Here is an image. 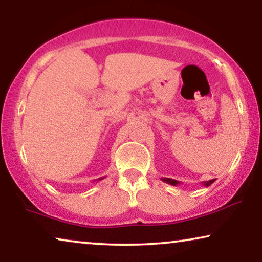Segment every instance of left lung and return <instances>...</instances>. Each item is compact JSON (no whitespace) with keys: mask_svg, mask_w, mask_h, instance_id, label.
I'll use <instances>...</instances> for the list:
<instances>
[{"mask_svg":"<svg viewBox=\"0 0 262 262\" xmlns=\"http://www.w3.org/2000/svg\"><path fill=\"white\" fill-rule=\"evenodd\" d=\"M161 180L163 181V182H165V183H168V184H171V185H177V184H180V182L178 181H176V180H172V178H166V177H162ZM215 182V180H210V181H207V182H203V185L204 187H209L210 184H213Z\"/></svg>","mask_w":262,"mask_h":262,"instance_id":"obj_1","label":"left lung"}]
</instances>
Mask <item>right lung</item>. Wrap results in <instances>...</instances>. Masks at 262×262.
<instances>
[{"label":"right lung","instance_id":"obj_1","mask_svg":"<svg viewBox=\"0 0 262 262\" xmlns=\"http://www.w3.org/2000/svg\"><path fill=\"white\" fill-rule=\"evenodd\" d=\"M103 178H104V177H101V178H98V181H100V180H103Z\"/></svg>","mask_w":262,"mask_h":262}]
</instances>
